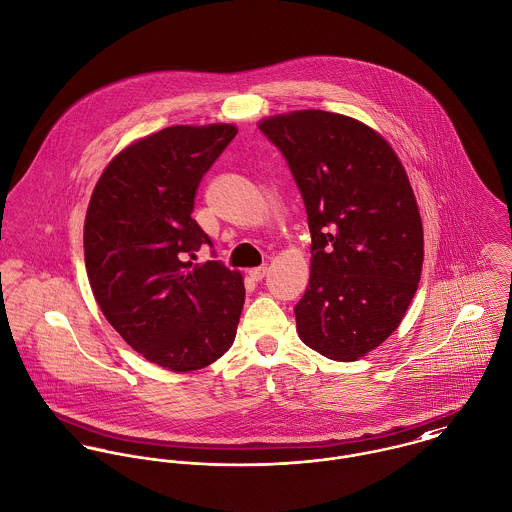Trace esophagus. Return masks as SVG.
<instances>
[{
	"instance_id": "esophagus-1",
	"label": "esophagus",
	"mask_w": 512,
	"mask_h": 512,
	"mask_svg": "<svg viewBox=\"0 0 512 512\" xmlns=\"http://www.w3.org/2000/svg\"><path fill=\"white\" fill-rule=\"evenodd\" d=\"M266 272H268V268H266V266H260V268H252V270L248 272V276H250L254 282H262V278L266 276Z\"/></svg>"
}]
</instances>
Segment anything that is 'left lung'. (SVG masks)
<instances>
[{
	"label": "left lung",
	"mask_w": 512,
	"mask_h": 512,
	"mask_svg": "<svg viewBox=\"0 0 512 512\" xmlns=\"http://www.w3.org/2000/svg\"><path fill=\"white\" fill-rule=\"evenodd\" d=\"M258 128L288 159L311 232L297 335L331 361H357L398 329L422 276L424 226L408 173L351 116L295 110Z\"/></svg>",
	"instance_id": "obj_1"
}]
</instances>
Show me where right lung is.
Here are the masks:
<instances>
[{"instance_id":"1","label":"right lung","mask_w":512,"mask_h":512,"mask_svg":"<svg viewBox=\"0 0 512 512\" xmlns=\"http://www.w3.org/2000/svg\"><path fill=\"white\" fill-rule=\"evenodd\" d=\"M234 124L171 126L124 147L102 171L84 219V264L98 307L146 361L173 372L215 363L234 343L244 280L191 219L203 175Z\"/></svg>"}]
</instances>
